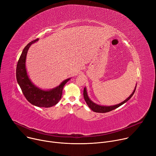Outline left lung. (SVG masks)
I'll use <instances>...</instances> for the list:
<instances>
[{"instance_id":"left-lung-1","label":"left lung","mask_w":156,"mask_h":156,"mask_svg":"<svg viewBox=\"0 0 156 156\" xmlns=\"http://www.w3.org/2000/svg\"><path fill=\"white\" fill-rule=\"evenodd\" d=\"M137 85V84H136ZM136 87H135L133 92L132 93V94L127 98L126 100H125L124 101H122V103L118 104V105H114V106H100V105H98L94 103H93L90 99L89 98L88 96V94H87V89L86 88L84 87V90H83V96H84V100H85L87 104L88 105V107L93 111L96 112H101V113H104V112H109V111H111L113 109H116L117 108L119 107L120 106H121L122 105H123L124 103H126L127 101L129 100V99L133 96V95L134 94L135 91H136Z\"/></svg>"}]
</instances>
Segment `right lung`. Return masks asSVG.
I'll return each mask as SVG.
<instances>
[{
	"label": "right lung",
	"instance_id": "add662e5",
	"mask_svg": "<svg viewBox=\"0 0 156 156\" xmlns=\"http://www.w3.org/2000/svg\"><path fill=\"white\" fill-rule=\"evenodd\" d=\"M38 40L37 38L32 41L23 50L17 65L16 78L22 91L28 101L38 107L50 108L57 104L60 100L63 87L70 78L64 80L59 86L50 90H42L31 82L27 75L25 68L26 56L31 45Z\"/></svg>",
	"mask_w": 156,
	"mask_h": 156
}]
</instances>
